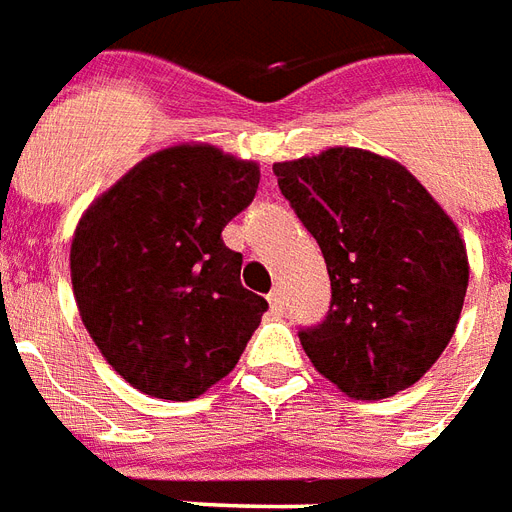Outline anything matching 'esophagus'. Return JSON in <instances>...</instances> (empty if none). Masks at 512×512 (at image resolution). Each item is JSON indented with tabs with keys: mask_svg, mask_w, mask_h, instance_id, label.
Wrapping results in <instances>:
<instances>
[{
	"mask_svg": "<svg viewBox=\"0 0 512 512\" xmlns=\"http://www.w3.org/2000/svg\"><path fill=\"white\" fill-rule=\"evenodd\" d=\"M267 302H270L272 313L275 315L283 313V294H280V288H275V291H272L270 297H267Z\"/></svg>",
	"mask_w": 512,
	"mask_h": 512,
	"instance_id": "34e87169",
	"label": "esophagus"
}]
</instances>
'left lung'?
Instances as JSON below:
<instances>
[{
  "label": "left lung",
  "mask_w": 512,
  "mask_h": 512,
  "mask_svg": "<svg viewBox=\"0 0 512 512\" xmlns=\"http://www.w3.org/2000/svg\"><path fill=\"white\" fill-rule=\"evenodd\" d=\"M280 194L324 253L332 305L299 332L313 367L351 399H386L432 370L470 280L451 215L399 161L326 148L272 164Z\"/></svg>",
  "instance_id": "left-lung-1"
}]
</instances>
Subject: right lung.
I'll list each match as a JSON object with an SVG mask.
<instances>
[{
	"label": "right lung",
	"instance_id": "1",
	"mask_svg": "<svg viewBox=\"0 0 512 512\" xmlns=\"http://www.w3.org/2000/svg\"><path fill=\"white\" fill-rule=\"evenodd\" d=\"M259 164L207 142L137 161L80 215L69 275L80 318L137 391L186 402L240 361L267 299L242 288L224 226L259 188Z\"/></svg>",
	"mask_w": 512,
	"mask_h": 512
}]
</instances>
